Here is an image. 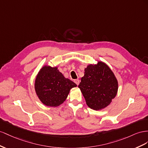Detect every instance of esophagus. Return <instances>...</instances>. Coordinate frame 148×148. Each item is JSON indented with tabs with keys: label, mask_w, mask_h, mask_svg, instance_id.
I'll return each instance as SVG.
<instances>
[{
	"label": "esophagus",
	"mask_w": 148,
	"mask_h": 148,
	"mask_svg": "<svg viewBox=\"0 0 148 148\" xmlns=\"http://www.w3.org/2000/svg\"><path fill=\"white\" fill-rule=\"evenodd\" d=\"M75 84H77V85L78 86L79 85V82H80V81H79V79H75V80H74V81Z\"/></svg>",
	"instance_id": "1"
}]
</instances>
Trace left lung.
<instances>
[{
	"label": "left lung",
	"instance_id": "1",
	"mask_svg": "<svg viewBox=\"0 0 148 148\" xmlns=\"http://www.w3.org/2000/svg\"><path fill=\"white\" fill-rule=\"evenodd\" d=\"M84 71L78 87L87 106L95 110L107 107L115 97L119 88L112 71L102 61L97 64L88 65Z\"/></svg>",
	"mask_w": 148,
	"mask_h": 148
}]
</instances>
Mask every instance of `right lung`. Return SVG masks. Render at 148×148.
Masks as SVG:
<instances>
[{"instance_id":"1","label":"right lung","mask_w":148,"mask_h":148,"mask_svg":"<svg viewBox=\"0 0 148 148\" xmlns=\"http://www.w3.org/2000/svg\"><path fill=\"white\" fill-rule=\"evenodd\" d=\"M76 84L64 75L57 67L44 66L35 82L36 94L41 102L48 107H58L64 102L70 90Z\"/></svg>"}]
</instances>
